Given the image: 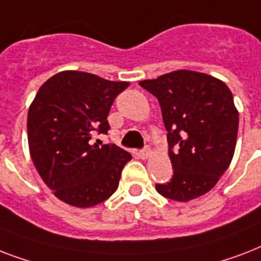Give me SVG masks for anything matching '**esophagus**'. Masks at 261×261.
<instances>
[{
    "mask_svg": "<svg viewBox=\"0 0 261 261\" xmlns=\"http://www.w3.org/2000/svg\"><path fill=\"white\" fill-rule=\"evenodd\" d=\"M150 155V149H143V150L139 151V157L142 160H147Z\"/></svg>",
    "mask_w": 261,
    "mask_h": 261,
    "instance_id": "obj_1",
    "label": "esophagus"
}]
</instances>
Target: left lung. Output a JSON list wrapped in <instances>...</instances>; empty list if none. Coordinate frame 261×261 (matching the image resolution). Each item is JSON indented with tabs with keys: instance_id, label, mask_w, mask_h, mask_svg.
<instances>
[{
	"instance_id": "left-lung-1",
	"label": "left lung",
	"mask_w": 261,
	"mask_h": 261,
	"mask_svg": "<svg viewBox=\"0 0 261 261\" xmlns=\"http://www.w3.org/2000/svg\"><path fill=\"white\" fill-rule=\"evenodd\" d=\"M139 85L159 98L168 131L173 177L155 190L176 202L207 194L234 155L239 111L221 80L194 70H174Z\"/></svg>"
}]
</instances>
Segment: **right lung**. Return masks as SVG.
Segmentation results:
<instances>
[{"label": "right lung", "mask_w": 261, "mask_h": 261, "mask_svg": "<svg viewBox=\"0 0 261 261\" xmlns=\"http://www.w3.org/2000/svg\"><path fill=\"white\" fill-rule=\"evenodd\" d=\"M128 85L65 70L47 80L31 102L27 119L31 159L46 186L66 204L93 207L118 188L131 154L114 143L92 145V137L94 131L110 130L111 106Z\"/></svg>", "instance_id": "add662e5"}]
</instances>
